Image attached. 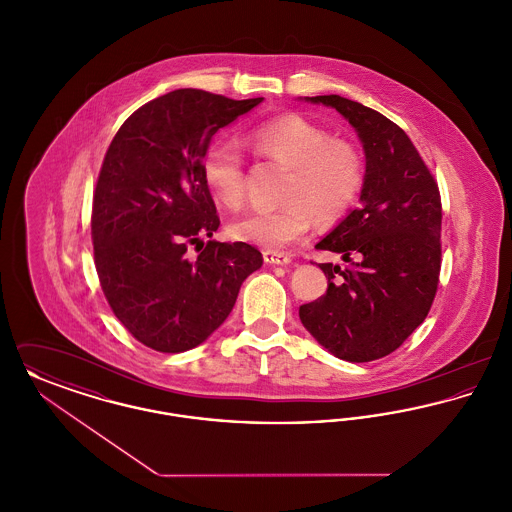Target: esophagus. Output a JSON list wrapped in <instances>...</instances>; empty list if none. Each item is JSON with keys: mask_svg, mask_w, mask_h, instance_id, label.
I'll use <instances>...</instances> for the list:
<instances>
[{"mask_svg": "<svg viewBox=\"0 0 512 512\" xmlns=\"http://www.w3.org/2000/svg\"><path fill=\"white\" fill-rule=\"evenodd\" d=\"M263 259L267 265H280V267H286L292 263V257L288 253H282V251H272L267 249L263 251Z\"/></svg>", "mask_w": 512, "mask_h": 512, "instance_id": "1", "label": "esophagus"}]
</instances>
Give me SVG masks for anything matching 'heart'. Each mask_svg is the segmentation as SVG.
I'll return each mask as SVG.
<instances>
[{"instance_id":"1","label":"heart","mask_w":512,"mask_h":512,"mask_svg":"<svg viewBox=\"0 0 512 512\" xmlns=\"http://www.w3.org/2000/svg\"><path fill=\"white\" fill-rule=\"evenodd\" d=\"M247 144L261 157L284 169L280 205L272 211H251L228 226V234L245 244L278 249L307 234L311 222L332 226L359 201L365 188V159L359 147L334 138L326 128L301 115H284L251 128ZM201 172L215 199L238 209L245 199L242 153L217 142L207 147Z\"/></svg>"}]
</instances>
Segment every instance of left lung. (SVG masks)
I'll use <instances>...</instances> for the list:
<instances>
[{
    "instance_id": "1",
    "label": "left lung",
    "mask_w": 512,
    "mask_h": 512,
    "mask_svg": "<svg viewBox=\"0 0 512 512\" xmlns=\"http://www.w3.org/2000/svg\"><path fill=\"white\" fill-rule=\"evenodd\" d=\"M334 107L365 149V188L353 209L317 244L349 267H318L328 290L299 307L311 336L332 355L368 363L395 351L428 317L441 268L438 182L395 122L341 96L305 98Z\"/></svg>"
}]
</instances>
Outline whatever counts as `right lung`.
Returning a JSON list of instances; mask_svg holds the SVG:
<instances>
[{"mask_svg": "<svg viewBox=\"0 0 512 512\" xmlns=\"http://www.w3.org/2000/svg\"><path fill=\"white\" fill-rule=\"evenodd\" d=\"M261 101L174 90L134 111L105 153L92 207L99 284L122 326L155 351L182 353L207 340L263 265L244 242L209 240L195 260L187 253L220 224L203 153Z\"/></svg>", "mask_w": 512, "mask_h": 512, "instance_id": "1", "label": "right lung"}]
</instances>
